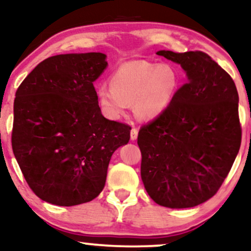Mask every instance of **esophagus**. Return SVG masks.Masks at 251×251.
Returning a JSON list of instances; mask_svg holds the SVG:
<instances>
[{"mask_svg":"<svg viewBox=\"0 0 251 251\" xmlns=\"http://www.w3.org/2000/svg\"><path fill=\"white\" fill-rule=\"evenodd\" d=\"M137 136H138V129L137 128H132L131 131H130V138H131V141H135V139H137Z\"/></svg>","mask_w":251,"mask_h":251,"instance_id":"1","label":"esophagus"}]
</instances>
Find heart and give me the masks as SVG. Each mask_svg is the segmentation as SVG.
<instances>
[{
  "label": "heart",
  "instance_id": "obj_1",
  "mask_svg": "<svg viewBox=\"0 0 251 251\" xmlns=\"http://www.w3.org/2000/svg\"><path fill=\"white\" fill-rule=\"evenodd\" d=\"M180 83V74L172 64L132 61L114 71L109 78L110 87L100 86L97 99L109 119H120L132 103L135 115L150 121L172 105Z\"/></svg>",
  "mask_w": 251,
  "mask_h": 251
}]
</instances>
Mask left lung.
I'll return each mask as SVG.
<instances>
[{
  "label": "left lung",
  "mask_w": 251,
  "mask_h": 251,
  "mask_svg": "<svg viewBox=\"0 0 251 251\" xmlns=\"http://www.w3.org/2000/svg\"><path fill=\"white\" fill-rule=\"evenodd\" d=\"M157 54L181 64L188 79L172 105L139 129L142 180L161 206L194 207L217 194L239 153V94L206 53Z\"/></svg>",
  "instance_id": "left-lung-1"
}]
</instances>
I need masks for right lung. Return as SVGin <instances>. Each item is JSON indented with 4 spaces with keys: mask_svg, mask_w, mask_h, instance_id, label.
Wrapping results in <instances>:
<instances>
[{
    "mask_svg": "<svg viewBox=\"0 0 251 251\" xmlns=\"http://www.w3.org/2000/svg\"><path fill=\"white\" fill-rule=\"evenodd\" d=\"M102 53L44 60L16 92L11 144L28 187L58 206L87 203L105 187L110 158L130 139L126 123L103 118L93 82Z\"/></svg>",
    "mask_w": 251,
    "mask_h": 251,
    "instance_id": "1",
    "label": "right lung"
}]
</instances>
